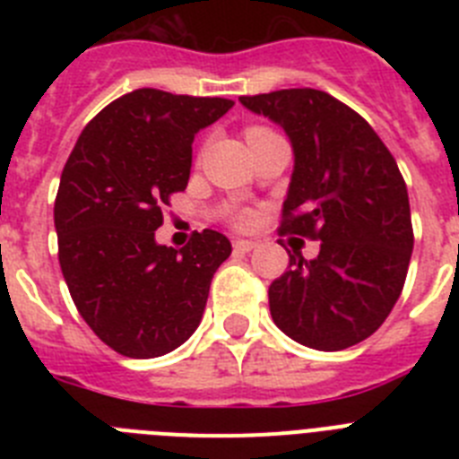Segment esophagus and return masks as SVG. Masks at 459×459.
<instances>
[{"instance_id": "34e87169", "label": "esophagus", "mask_w": 459, "mask_h": 459, "mask_svg": "<svg viewBox=\"0 0 459 459\" xmlns=\"http://www.w3.org/2000/svg\"><path fill=\"white\" fill-rule=\"evenodd\" d=\"M255 248H257V243L248 241V238H237V241H234V250H237V253H250V250Z\"/></svg>"}]
</instances>
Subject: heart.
I'll use <instances>...</instances> for the list:
<instances>
[{"mask_svg":"<svg viewBox=\"0 0 459 459\" xmlns=\"http://www.w3.org/2000/svg\"><path fill=\"white\" fill-rule=\"evenodd\" d=\"M264 131H269V128H264V126H250L248 131H246V137L257 135V133H264ZM230 218H232L234 225H238V227L248 225L250 211L248 209H232V211H230Z\"/></svg>","mask_w":459,"mask_h":459,"instance_id":"heart-1","label":"heart"}]
</instances>
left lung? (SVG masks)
Wrapping results in <instances>:
<instances>
[{
  "label": "left lung",
  "instance_id": "obj_1",
  "mask_svg": "<svg viewBox=\"0 0 459 459\" xmlns=\"http://www.w3.org/2000/svg\"><path fill=\"white\" fill-rule=\"evenodd\" d=\"M294 149L280 234L315 238L319 255H290L269 287L275 326L296 342L340 351L384 324L407 278L411 211L395 158L350 105L319 89L241 96Z\"/></svg>",
  "mask_w": 459,
  "mask_h": 459
}]
</instances>
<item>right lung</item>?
<instances>
[{
	"instance_id": "add662e5",
	"label": "right lung",
	"mask_w": 459,
	"mask_h": 459,
	"mask_svg": "<svg viewBox=\"0 0 459 459\" xmlns=\"http://www.w3.org/2000/svg\"><path fill=\"white\" fill-rule=\"evenodd\" d=\"M230 99L135 89L80 133L55 200L59 264L71 299L108 347L156 359L200 326L225 234L195 232L181 250L156 243L163 206L188 186L195 135Z\"/></svg>"
}]
</instances>
